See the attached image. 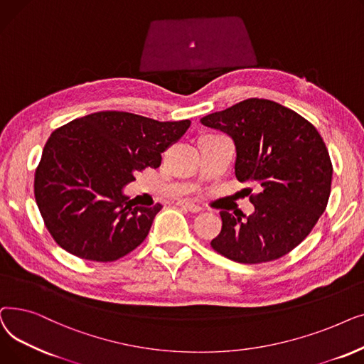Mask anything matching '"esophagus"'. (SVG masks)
I'll return each mask as SVG.
<instances>
[{
    "label": "esophagus",
    "mask_w": 364,
    "mask_h": 364,
    "mask_svg": "<svg viewBox=\"0 0 364 364\" xmlns=\"http://www.w3.org/2000/svg\"><path fill=\"white\" fill-rule=\"evenodd\" d=\"M178 205L183 207V209H186L188 212H191V213H198V212H201V207H200L198 204L191 203V201H185V200H183V201H179Z\"/></svg>",
    "instance_id": "1"
}]
</instances>
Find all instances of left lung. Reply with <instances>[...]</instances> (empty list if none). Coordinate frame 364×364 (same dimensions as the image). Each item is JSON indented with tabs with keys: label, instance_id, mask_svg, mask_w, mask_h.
I'll list each match as a JSON object with an SVG mask.
<instances>
[{
	"label": "left lung",
	"instance_id": "obj_1",
	"mask_svg": "<svg viewBox=\"0 0 364 364\" xmlns=\"http://www.w3.org/2000/svg\"><path fill=\"white\" fill-rule=\"evenodd\" d=\"M200 121L231 137L237 179L257 188L252 215L220 212L222 230L212 247L240 264L287 255L314 228L331 196L333 168L320 133L295 111L256 97Z\"/></svg>",
	"mask_w": 364,
	"mask_h": 364
}]
</instances>
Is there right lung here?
Listing matches in <instances>:
<instances>
[{
  "instance_id": "right-lung-1",
  "label": "right lung",
  "mask_w": 364,
  "mask_h": 364,
  "mask_svg": "<svg viewBox=\"0 0 364 364\" xmlns=\"http://www.w3.org/2000/svg\"><path fill=\"white\" fill-rule=\"evenodd\" d=\"M191 126L102 111L56 129L43 149L33 193L46 227L66 252L112 262L146 238L161 204L136 205L124 194L134 173L157 168L161 154Z\"/></svg>"
}]
</instances>
